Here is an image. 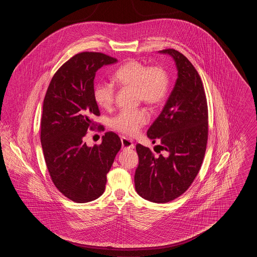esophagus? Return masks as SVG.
Instances as JSON below:
<instances>
[{
  "label": "esophagus",
  "instance_id": "obj_1",
  "mask_svg": "<svg viewBox=\"0 0 257 257\" xmlns=\"http://www.w3.org/2000/svg\"><path fill=\"white\" fill-rule=\"evenodd\" d=\"M121 145H122V148L124 149H130V148H134L135 145L133 144L132 141L128 140L127 138H121Z\"/></svg>",
  "mask_w": 257,
  "mask_h": 257
}]
</instances>
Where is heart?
I'll return each instance as SVG.
<instances>
[{"label": "heart", "mask_w": 257, "mask_h": 257, "mask_svg": "<svg viewBox=\"0 0 257 257\" xmlns=\"http://www.w3.org/2000/svg\"><path fill=\"white\" fill-rule=\"evenodd\" d=\"M113 81L119 86L135 87L139 101L150 106L161 104L168 93L169 75L161 66L148 67L137 60L126 61L113 73ZM114 87L108 83H98L93 87V98L98 106L108 110L114 102ZM146 110H124L112 119L111 127L126 136H136L141 128L148 122Z\"/></svg>", "instance_id": "b5f03b06"}]
</instances>
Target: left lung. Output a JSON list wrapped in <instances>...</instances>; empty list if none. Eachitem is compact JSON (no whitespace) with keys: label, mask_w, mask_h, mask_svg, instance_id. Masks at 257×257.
Listing matches in <instances>:
<instances>
[{"label":"left lung","mask_w":257,"mask_h":257,"mask_svg":"<svg viewBox=\"0 0 257 257\" xmlns=\"http://www.w3.org/2000/svg\"><path fill=\"white\" fill-rule=\"evenodd\" d=\"M159 53L172 57L177 79L147 137L153 144L159 139L161 145L155 147L166 156L157 157L148 147L137 145L135 188L145 199L166 203L184 194L200 170L207 145L208 108L201 79L191 61L176 50Z\"/></svg>","instance_id":"1"}]
</instances>
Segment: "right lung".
I'll use <instances>...</instances> for the list:
<instances>
[{
  "mask_svg": "<svg viewBox=\"0 0 257 257\" xmlns=\"http://www.w3.org/2000/svg\"><path fill=\"white\" fill-rule=\"evenodd\" d=\"M116 61L96 52L75 55L53 76L43 101L40 141L46 166L57 189L77 203L102 196L121 147L113 132L105 133L99 146L84 142L87 130L95 127L93 117L100 115L93 98L95 73Z\"/></svg>",
  "mask_w": 257,
  "mask_h": 257,
  "instance_id": "1",
  "label": "right lung"
}]
</instances>
